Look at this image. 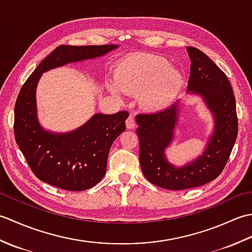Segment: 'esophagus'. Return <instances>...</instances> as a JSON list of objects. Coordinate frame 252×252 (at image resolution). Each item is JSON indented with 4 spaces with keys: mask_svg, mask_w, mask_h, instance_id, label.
Here are the masks:
<instances>
[{
    "mask_svg": "<svg viewBox=\"0 0 252 252\" xmlns=\"http://www.w3.org/2000/svg\"><path fill=\"white\" fill-rule=\"evenodd\" d=\"M126 129H129V130H132V129H134V127H135L136 122L134 120V117H133L132 115H130L129 118L126 119Z\"/></svg>",
    "mask_w": 252,
    "mask_h": 252,
    "instance_id": "34e87169",
    "label": "esophagus"
}]
</instances>
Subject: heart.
I'll return each instance as SVG.
<instances>
[{
    "instance_id": "1",
    "label": "heart",
    "mask_w": 252,
    "mask_h": 252,
    "mask_svg": "<svg viewBox=\"0 0 252 252\" xmlns=\"http://www.w3.org/2000/svg\"><path fill=\"white\" fill-rule=\"evenodd\" d=\"M114 82L107 89L114 96L120 90L130 95H140L143 108L160 111L173 104L185 84L181 69L171 66L163 57L152 54H132L123 58L114 70Z\"/></svg>"
}]
</instances>
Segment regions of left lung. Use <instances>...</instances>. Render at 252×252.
<instances>
[{"mask_svg": "<svg viewBox=\"0 0 252 252\" xmlns=\"http://www.w3.org/2000/svg\"><path fill=\"white\" fill-rule=\"evenodd\" d=\"M190 73L187 93L200 96L213 116V130L205 151L182 167L168 161L165 151L174 141L180 103L136 116L143 174L152 184L170 190L194 189L217 179L226 164L237 138L236 100L227 77L205 53L187 46Z\"/></svg>", "mask_w": 252, "mask_h": 252, "instance_id": "obj_1", "label": "left lung"}]
</instances>
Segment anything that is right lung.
Listing matches in <instances>:
<instances>
[{
  "label": "right lung",
  "instance_id": "obj_1",
  "mask_svg": "<svg viewBox=\"0 0 252 252\" xmlns=\"http://www.w3.org/2000/svg\"><path fill=\"white\" fill-rule=\"evenodd\" d=\"M119 47L61 45L45 57L21 88L15 104L16 143L32 172L42 182L65 190L80 191L104 178L109 149L123 131L129 112L95 114L78 129L56 133L37 119L35 91L42 73L70 63L101 57Z\"/></svg>",
  "mask_w": 252,
  "mask_h": 252
}]
</instances>
